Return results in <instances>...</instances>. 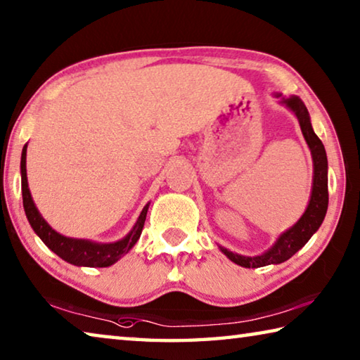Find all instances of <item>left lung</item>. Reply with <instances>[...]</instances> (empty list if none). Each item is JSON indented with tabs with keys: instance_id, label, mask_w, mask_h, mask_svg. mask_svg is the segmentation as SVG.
Instances as JSON below:
<instances>
[{
	"instance_id": "1",
	"label": "left lung",
	"mask_w": 360,
	"mask_h": 360,
	"mask_svg": "<svg viewBox=\"0 0 360 360\" xmlns=\"http://www.w3.org/2000/svg\"><path fill=\"white\" fill-rule=\"evenodd\" d=\"M275 98L279 100V105H284L289 111L294 112V115L300 124V129L303 133L304 141H307L309 150H311L313 157V186H311V195H309V202L307 210L302 214V217L292 225L290 229L283 231L278 236L276 241L273 243L270 249L259 255H241L236 252H231L229 249L219 246L224 255L233 262V264L245 266V268H259L266 265H278L283 264L288 259H290L297 251L307 245L308 240L318 231L322 221H324L327 206H328V186H327V154L321 139L316 135L311 119H309V112L303 101L295 95L284 96L283 94H273Z\"/></svg>"
}]
</instances>
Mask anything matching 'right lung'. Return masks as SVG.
<instances>
[{
    "mask_svg": "<svg viewBox=\"0 0 360 360\" xmlns=\"http://www.w3.org/2000/svg\"><path fill=\"white\" fill-rule=\"evenodd\" d=\"M27 146L22 149V158H20V176H22V197H23V210L30 225L34 230V233L39 236L42 243L56 252L60 259L68 262L71 265L76 266H94V268H103L111 266L119 259L130 251V249L136 245V241L141 236V231L144 227L146 214H148L149 205L148 203L143 208L141 214L136 219L133 229L127 233L124 238L114 243H96L92 240H82V238H70L58 233L53 230L51 225L47 224L41 212L36 208L33 202L32 192L28 188V179H27Z\"/></svg>",
    "mask_w": 360,
    "mask_h": 360,
    "instance_id": "1",
    "label": "right lung"
}]
</instances>
